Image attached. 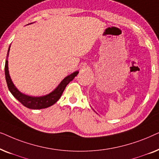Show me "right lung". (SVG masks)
<instances>
[{
    "mask_svg": "<svg viewBox=\"0 0 159 159\" xmlns=\"http://www.w3.org/2000/svg\"><path fill=\"white\" fill-rule=\"evenodd\" d=\"M9 51L10 46L8 48L5 64V76L6 83H7L8 90L11 93V94L14 95L15 98H16L23 106H25V107L28 108H31V109H41V108H45L53 105L54 103H56L58 101V99L61 96L62 93L64 92V89L66 88L67 84L71 80H73L74 78L79 73V71H75L74 73L71 74L70 75L67 76V77H65L61 82V83L58 84L57 88L53 92L49 93V94L40 97L29 96V95L21 93L20 91L18 90V89L15 87L13 82L11 81V79L9 75V72H8V57Z\"/></svg>",
    "mask_w": 159,
    "mask_h": 159,
    "instance_id": "obj_1",
    "label": "right lung"
}]
</instances>
